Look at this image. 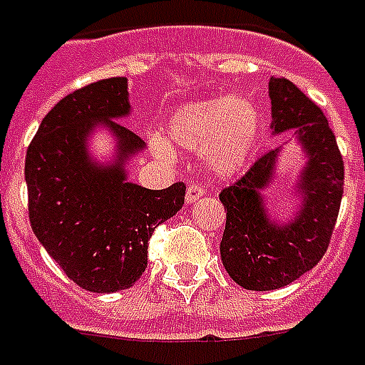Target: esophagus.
<instances>
[{"label":"esophagus","mask_w":365,"mask_h":365,"mask_svg":"<svg viewBox=\"0 0 365 365\" xmlns=\"http://www.w3.org/2000/svg\"><path fill=\"white\" fill-rule=\"evenodd\" d=\"M204 194H205L204 185H200V182H190V185H188V190H186V204H194V202H198Z\"/></svg>","instance_id":"34e87169"}]
</instances>
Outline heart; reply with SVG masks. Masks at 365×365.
<instances>
[{"instance_id":"obj_1","label":"heart","mask_w":365,"mask_h":365,"mask_svg":"<svg viewBox=\"0 0 365 365\" xmlns=\"http://www.w3.org/2000/svg\"><path fill=\"white\" fill-rule=\"evenodd\" d=\"M259 130V117L250 101L204 100L185 103L167 120L165 138L188 152H204L205 163L219 177L240 171L250 158ZM155 138L158 153L167 155L169 146Z\"/></svg>"}]
</instances>
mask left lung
Segmentation results:
<instances>
[{
  "label": "left lung",
  "instance_id": "left-lung-1",
  "mask_svg": "<svg viewBox=\"0 0 365 365\" xmlns=\"http://www.w3.org/2000/svg\"><path fill=\"white\" fill-rule=\"evenodd\" d=\"M269 98L273 130L297 128L309 160L298 182L304 202L289 225L271 223L259 194L269 185L277 150L257 158L219 194L227 212L221 259L246 290L281 289L319 264L335 231L344 186V161L319 106L283 76L269 81Z\"/></svg>",
  "mask_w": 365,
  "mask_h": 365
}]
</instances>
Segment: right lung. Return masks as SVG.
I'll list each match as a JSON object with an SVG mask.
<instances>
[{"instance_id":"1","label":"right lung","mask_w":365,"mask_h":365,"mask_svg":"<svg viewBox=\"0 0 365 365\" xmlns=\"http://www.w3.org/2000/svg\"><path fill=\"white\" fill-rule=\"evenodd\" d=\"M127 78L71 92L40 123L24 161L30 227L65 275L90 292L130 289L148 267L155 227L185 204V182L150 190L127 182L123 163L144 140L115 119L128 113ZM94 122L120 142V161L101 170L86 153Z\"/></svg>"}]
</instances>
